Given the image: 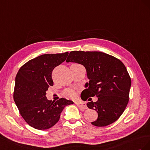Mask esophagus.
<instances>
[{"label": "esophagus", "instance_id": "esophagus-1", "mask_svg": "<svg viewBox=\"0 0 150 150\" xmlns=\"http://www.w3.org/2000/svg\"><path fill=\"white\" fill-rule=\"evenodd\" d=\"M75 104L77 105V106L82 110H83L86 109L87 108L86 104L83 103V102H75Z\"/></svg>", "mask_w": 150, "mask_h": 150}]
</instances>
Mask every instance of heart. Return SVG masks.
Listing matches in <instances>:
<instances>
[{
    "label": "heart",
    "instance_id": "heart-1",
    "mask_svg": "<svg viewBox=\"0 0 150 150\" xmlns=\"http://www.w3.org/2000/svg\"><path fill=\"white\" fill-rule=\"evenodd\" d=\"M63 95L67 98H70V99H74L76 96V92L72 89H67L64 91Z\"/></svg>",
    "mask_w": 150,
    "mask_h": 150
}]
</instances>
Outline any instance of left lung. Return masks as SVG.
Listing matches in <instances>:
<instances>
[{"mask_svg":"<svg viewBox=\"0 0 150 150\" xmlns=\"http://www.w3.org/2000/svg\"><path fill=\"white\" fill-rule=\"evenodd\" d=\"M67 62L82 65L89 82L81 93V99L88 101L87 105L98 113L92 125L98 127L114 122L125 111L129 101L131 80L125 65L119 59L100 51H73ZM96 96L93 103L90 97Z\"/></svg>","mask_w":150,"mask_h":150,"instance_id":"left-lung-1","label":"left lung"}]
</instances>
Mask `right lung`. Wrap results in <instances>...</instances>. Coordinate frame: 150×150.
Listing matches in <instances>:
<instances>
[{
  "mask_svg": "<svg viewBox=\"0 0 150 150\" xmlns=\"http://www.w3.org/2000/svg\"><path fill=\"white\" fill-rule=\"evenodd\" d=\"M68 54V52L41 55L25 63L16 75L14 102L25 121L36 129L53 126L65 107L74 104L64 98L52 102L46 97L48 87L53 85V69L65 60Z\"/></svg>",
  "mask_w": 150,
  "mask_h": 150,
  "instance_id": "add662e5",
  "label": "right lung"
}]
</instances>
